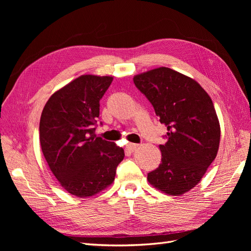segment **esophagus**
Instances as JSON below:
<instances>
[{"label":"esophagus","instance_id":"1","mask_svg":"<svg viewBox=\"0 0 251 251\" xmlns=\"http://www.w3.org/2000/svg\"><path fill=\"white\" fill-rule=\"evenodd\" d=\"M139 146H140V144H138V143H127L126 148V150H128V151H136V150H137V149L139 148Z\"/></svg>","mask_w":251,"mask_h":251}]
</instances>
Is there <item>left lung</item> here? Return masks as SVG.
Masks as SVG:
<instances>
[{"mask_svg": "<svg viewBox=\"0 0 251 251\" xmlns=\"http://www.w3.org/2000/svg\"><path fill=\"white\" fill-rule=\"evenodd\" d=\"M133 80L168 127V141L159 146L161 163L148 180L165 194L180 196L199 183L217 156L221 132L214 103L196 80L166 67Z\"/></svg>", "mask_w": 251, "mask_h": 251, "instance_id": "left-lung-1", "label": "left lung"}]
</instances>
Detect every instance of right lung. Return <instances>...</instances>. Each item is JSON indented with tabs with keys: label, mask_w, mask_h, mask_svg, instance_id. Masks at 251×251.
<instances>
[{
	"label": "right lung",
	"mask_w": 251,
	"mask_h": 251,
	"mask_svg": "<svg viewBox=\"0 0 251 251\" xmlns=\"http://www.w3.org/2000/svg\"><path fill=\"white\" fill-rule=\"evenodd\" d=\"M112 80L111 76L81 75L56 91L42 112L44 157L60 185L79 198L109 186L125 157L123 148L95 135L100 101Z\"/></svg>",
	"instance_id": "1"
}]
</instances>
